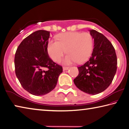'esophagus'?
Wrapping results in <instances>:
<instances>
[{
  "label": "esophagus",
  "mask_w": 129,
  "mask_h": 129,
  "mask_svg": "<svg viewBox=\"0 0 129 129\" xmlns=\"http://www.w3.org/2000/svg\"><path fill=\"white\" fill-rule=\"evenodd\" d=\"M69 68V67H63V71H66V70H68Z\"/></svg>",
  "instance_id": "esophagus-1"
}]
</instances>
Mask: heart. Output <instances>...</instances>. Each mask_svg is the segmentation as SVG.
<instances>
[{
  "label": "heart",
  "instance_id": "heart-1",
  "mask_svg": "<svg viewBox=\"0 0 129 129\" xmlns=\"http://www.w3.org/2000/svg\"><path fill=\"white\" fill-rule=\"evenodd\" d=\"M57 39L49 40L47 46L49 55L54 61H59L66 50L69 54L63 61L65 64L85 62L92 54L93 38L89 32H65L60 34Z\"/></svg>",
  "mask_w": 129,
  "mask_h": 129
}]
</instances>
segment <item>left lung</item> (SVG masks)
I'll return each mask as SVG.
<instances>
[{"instance_id":"1","label":"left lung","mask_w":129,"mask_h":129,"mask_svg":"<svg viewBox=\"0 0 129 129\" xmlns=\"http://www.w3.org/2000/svg\"><path fill=\"white\" fill-rule=\"evenodd\" d=\"M94 39L91 56L84 65L78 67V75L74 79L76 86L82 91L95 95L108 88L117 68L115 49L104 35L90 30Z\"/></svg>"}]
</instances>
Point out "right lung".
I'll return each mask as SVG.
<instances>
[{
	"instance_id": "obj_1",
	"label": "right lung",
	"mask_w": 129,
	"mask_h": 129,
	"mask_svg": "<svg viewBox=\"0 0 129 129\" xmlns=\"http://www.w3.org/2000/svg\"><path fill=\"white\" fill-rule=\"evenodd\" d=\"M50 32L39 30L21 41L15 56L16 77L25 90L43 95L55 88L62 67L51 60L48 53Z\"/></svg>"
}]
</instances>
